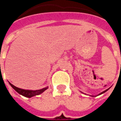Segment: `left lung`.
<instances>
[{"instance_id":"1","label":"left lung","mask_w":121,"mask_h":121,"mask_svg":"<svg viewBox=\"0 0 121 121\" xmlns=\"http://www.w3.org/2000/svg\"><path fill=\"white\" fill-rule=\"evenodd\" d=\"M106 89V90H105V91H102V93H99V95H96V96H99V95H102V94L104 93H105V92H106V91H108V89ZM90 96H93V97H95V96H93V95H90Z\"/></svg>"}]
</instances>
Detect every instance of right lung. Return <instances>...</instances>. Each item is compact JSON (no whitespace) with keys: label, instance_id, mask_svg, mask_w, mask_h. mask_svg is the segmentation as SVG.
I'll return each instance as SVG.
<instances>
[{"label":"right lung","instance_id":"right-lung-1","mask_svg":"<svg viewBox=\"0 0 121 121\" xmlns=\"http://www.w3.org/2000/svg\"><path fill=\"white\" fill-rule=\"evenodd\" d=\"M9 84L12 87V88L15 89L18 93L21 95L22 96H25V97H28V98H31L32 96H34L35 95H39L40 94L43 93L45 90H47L48 89V87H46L45 88H43L41 89H38V90H27V89H23L17 87L13 86L11 83H9Z\"/></svg>","mask_w":121,"mask_h":121}]
</instances>
